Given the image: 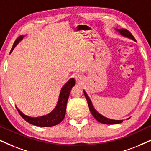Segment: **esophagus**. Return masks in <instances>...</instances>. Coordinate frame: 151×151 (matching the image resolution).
I'll use <instances>...</instances> for the list:
<instances>
[{"label":"esophagus","mask_w":151,"mask_h":151,"mask_svg":"<svg viewBox=\"0 0 151 151\" xmlns=\"http://www.w3.org/2000/svg\"><path fill=\"white\" fill-rule=\"evenodd\" d=\"M81 77L80 75H79V74H77V75H76L75 76V79L77 80V81H78V82H80L81 81Z\"/></svg>","instance_id":"1"}]
</instances>
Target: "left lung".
Here are the masks:
<instances>
[{
  "label": "left lung",
  "instance_id": "left-lung-1",
  "mask_svg": "<svg viewBox=\"0 0 151 151\" xmlns=\"http://www.w3.org/2000/svg\"><path fill=\"white\" fill-rule=\"evenodd\" d=\"M115 30H116V31H118L120 34H121V35H123V36H124V37H127V38H129V39H131V40H132L136 42V40H135L134 36L132 35V34L130 33V32L128 31L127 30L124 29V28H121V29L115 28ZM83 93H84L86 99V100H87L88 104V106H89V109H90V111H91V113L92 114V115L94 116V118L98 122H100V123H103V124H106V125L118 124V123H121L123 122V120H112V119H110V118L104 117V116L101 115L99 112H98L96 110H95V109L94 108V106H93V105L91 99H90L88 95H87L86 92L84 90H83ZM129 118H127V120L129 119Z\"/></svg>",
  "mask_w": 151,
  "mask_h": 151
}]
</instances>
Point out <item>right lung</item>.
Instances as JSON below:
<instances>
[{"label":"right lung","mask_w":151,"mask_h":151,"mask_svg":"<svg viewBox=\"0 0 151 151\" xmlns=\"http://www.w3.org/2000/svg\"><path fill=\"white\" fill-rule=\"evenodd\" d=\"M24 37V35H21L17 38L12 46L10 53H12L15 47L21 40H22ZM74 85H75V81L73 78H72L62 87L56 107L52 111L47 115L40 116V117H30V116L25 115L17 107V109L18 110V112L25 121L32 125L40 127H51L58 125L64 119L65 116L67 102H68L71 89Z\"/></svg>","instance_id":"right-lung-1"}]
</instances>
